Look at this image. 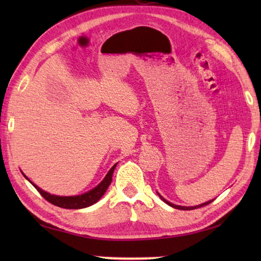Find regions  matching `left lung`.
<instances>
[{
  "label": "left lung",
  "mask_w": 261,
  "mask_h": 261,
  "mask_svg": "<svg viewBox=\"0 0 261 261\" xmlns=\"http://www.w3.org/2000/svg\"><path fill=\"white\" fill-rule=\"evenodd\" d=\"M159 194V193H158ZM159 197L161 198V199L166 202L167 205H169V206H171V207H174V208H176V210H183V211H190V210H196V208H199V207H202V206H206V205H208V204H211L212 201L213 200H210V201H206V202H204V204H201V205H198V206H190V207H187V206H179V205H175V204H171V202H169L168 200H166L165 198H163L162 196H160V194H159Z\"/></svg>",
  "instance_id": "1"
}]
</instances>
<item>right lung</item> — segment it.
Returning <instances> with one entry per match:
<instances>
[{
  "label": "right lung",
  "mask_w": 261,
  "mask_h": 261,
  "mask_svg": "<svg viewBox=\"0 0 261 261\" xmlns=\"http://www.w3.org/2000/svg\"><path fill=\"white\" fill-rule=\"evenodd\" d=\"M117 165V163H116ZM116 165H114L112 167V169L108 171V174L106 175V177L103 178L102 182H101L98 187H95L94 189H92L91 191H88L84 194H79V196H73V197H61V196H55V194H50L46 191H43L37 185L33 184L31 180L26 177L25 178L30 180L32 185H34V188L40 192L41 196L45 198L47 201H49L50 204L62 207V208H68V210H79V208H85V207H88L91 205L95 204L101 197L103 196L105 192L107 191L108 187L112 183V177H113V173Z\"/></svg>",
  "instance_id": "add662e5"
}]
</instances>
